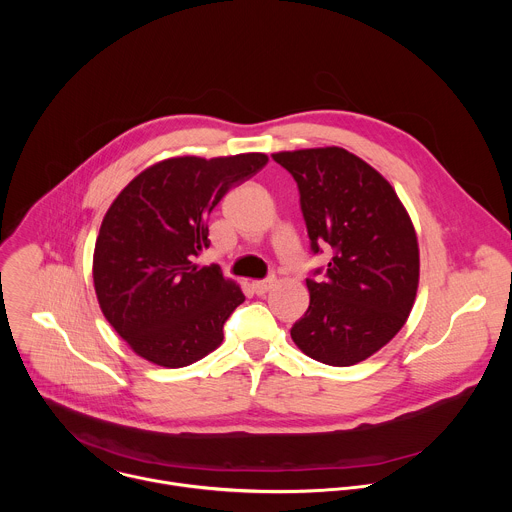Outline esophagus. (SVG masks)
<instances>
[{"mask_svg": "<svg viewBox=\"0 0 512 512\" xmlns=\"http://www.w3.org/2000/svg\"><path fill=\"white\" fill-rule=\"evenodd\" d=\"M273 283H275V279H273V277H269V279H259V281H253V283H251V287H253V291H255L257 296H265L267 291L271 289V285H273Z\"/></svg>", "mask_w": 512, "mask_h": 512, "instance_id": "obj_1", "label": "esophagus"}]
</instances>
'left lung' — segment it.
Masks as SVG:
<instances>
[{
    "label": "left lung",
    "instance_id": "obj_1",
    "mask_svg": "<svg viewBox=\"0 0 512 512\" xmlns=\"http://www.w3.org/2000/svg\"><path fill=\"white\" fill-rule=\"evenodd\" d=\"M300 190L310 247H332L291 338L310 358L350 367L381 350L407 322L419 283V247L393 186L342 148L273 154ZM316 269L314 275H320Z\"/></svg>",
    "mask_w": 512,
    "mask_h": 512
}]
</instances>
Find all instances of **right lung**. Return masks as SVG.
<instances>
[{
	"label": "right lung",
	"instance_id": "right-lung-1",
	"mask_svg": "<svg viewBox=\"0 0 512 512\" xmlns=\"http://www.w3.org/2000/svg\"><path fill=\"white\" fill-rule=\"evenodd\" d=\"M269 158H170L135 176L109 206L93 255L97 300L115 332L166 369L204 358L245 302L218 265L198 267L208 249V216Z\"/></svg>",
	"mask_w": 512,
	"mask_h": 512
}]
</instances>
